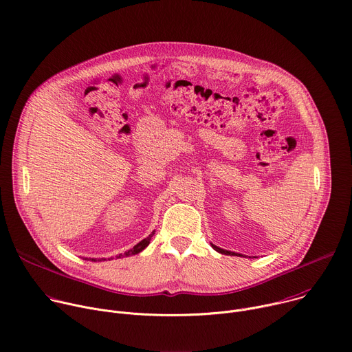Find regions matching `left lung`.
Wrapping results in <instances>:
<instances>
[{
    "instance_id": "8db88e82",
    "label": "left lung",
    "mask_w": 352,
    "mask_h": 352,
    "mask_svg": "<svg viewBox=\"0 0 352 352\" xmlns=\"http://www.w3.org/2000/svg\"><path fill=\"white\" fill-rule=\"evenodd\" d=\"M212 246H213V249H214V250H217V252H220V254H224V255H230V256H242L241 254H235V252H231V250H226V249H221V248H219V246H216V245H213V243H212Z\"/></svg>"
}]
</instances>
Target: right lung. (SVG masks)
<instances>
[{
	"label": "right lung",
	"mask_w": 352,
	"mask_h": 352,
	"mask_svg": "<svg viewBox=\"0 0 352 352\" xmlns=\"http://www.w3.org/2000/svg\"><path fill=\"white\" fill-rule=\"evenodd\" d=\"M153 235H155V231H153L152 234H150L147 238H144V239H142L139 243H136L132 249L126 250L125 254H120V255H118V256H116V258H117V259H120V258H124V256L138 255L139 252H142V250H143V249L150 243V239H152V236H153ZM111 259H113V258H111ZM89 261H91V262H97V259H93V258H91V259H89ZM103 261H106V259H103V258H102V259H98V262H103ZM109 261H110V259H109Z\"/></svg>",
	"instance_id": "1"
}]
</instances>
